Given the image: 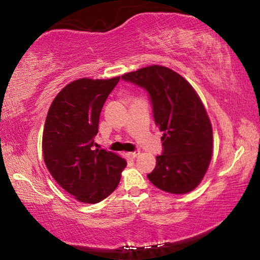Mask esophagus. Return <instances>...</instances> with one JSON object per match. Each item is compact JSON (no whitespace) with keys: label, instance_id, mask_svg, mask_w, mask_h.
<instances>
[{"label":"esophagus","instance_id":"1","mask_svg":"<svg viewBox=\"0 0 260 260\" xmlns=\"http://www.w3.org/2000/svg\"><path fill=\"white\" fill-rule=\"evenodd\" d=\"M140 155V151L139 150H135V151H132V152H127V156L129 158H136Z\"/></svg>","mask_w":260,"mask_h":260}]
</instances>
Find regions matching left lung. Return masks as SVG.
I'll use <instances>...</instances> for the list:
<instances>
[{
	"mask_svg": "<svg viewBox=\"0 0 260 260\" xmlns=\"http://www.w3.org/2000/svg\"><path fill=\"white\" fill-rule=\"evenodd\" d=\"M146 89L155 124L162 132V153L147 177L170 193H187L201 183L212 157V126L200 96L173 70L151 65L121 76Z\"/></svg>",
	"mask_w": 260,
	"mask_h": 260,
	"instance_id": "left-lung-1",
	"label": "left lung"
}]
</instances>
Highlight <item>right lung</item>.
I'll list each match as a JSON object with an SVG mask.
<instances>
[{
  "instance_id": "add662e5",
  "label": "right lung",
  "mask_w": 260,
  "mask_h": 260,
  "mask_svg": "<svg viewBox=\"0 0 260 260\" xmlns=\"http://www.w3.org/2000/svg\"><path fill=\"white\" fill-rule=\"evenodd\" d=\"M119 79L74 80L57 94L47 114L42 135L46 166L56 182L82 203L107 199L127 165L116 153L93 148L100 113Z\"/></svg>"
}]
</instances>
